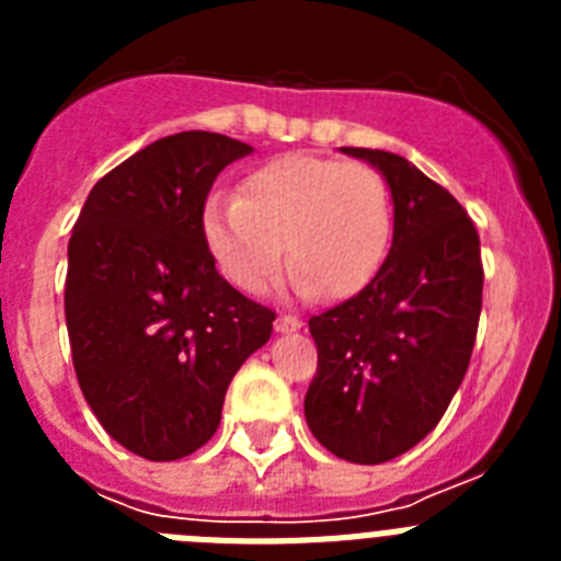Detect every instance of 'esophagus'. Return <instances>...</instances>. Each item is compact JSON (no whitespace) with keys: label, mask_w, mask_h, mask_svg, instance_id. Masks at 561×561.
<instances>
[{"label":"esophagus","mask_w":561,"mask_h":561,"mask_svg":"<svg viewBox=\"0 0 561 561\" xmlns=\"http://www.w3.org/2000/svg\"><path fill=\"white\" fill-rule=\"evenodd\" d=\"M300 329H304V323H300V317L295 314H280L275 320L277 334H291V331H300Z\"/></svg>","instance_id":"esophagus-1"}]
</instances>
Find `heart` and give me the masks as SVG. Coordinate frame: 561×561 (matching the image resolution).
Masks as SVG:
<instances>
[{"mask_svg":"<svg viewBox=\"0 0 561 561\" xmlns=\"http://www.w3.org/2000/svg\"><path fill=\"white\" fill-rule=\"evenodd\" d=\"M390 236L393 205L379 173L309 153L264 162L238 199L210 196L202 207L207 252L241 291L264 289L289 252L297 291L351 297L379 275Z\"/></svg>","mask_w":561,"mask_h":561,"instance_id":"heart-1","label":"heart"}]
</instances>
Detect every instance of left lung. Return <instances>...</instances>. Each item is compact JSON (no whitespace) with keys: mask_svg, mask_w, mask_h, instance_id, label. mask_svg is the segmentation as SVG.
<instances>
[{"mask_svg":"<svg viewBox=\"0 0 561 561\" xmlns=\"http://www.w3.org/2000/svg\"><path fill=\"white\" fill-rule=\"evenodd\" d=\"M370 162L393 196V244L379 275L314 314L317 374L306 424L336 458L385 463L413 449L463 381L483 306L472 219L399 153L342 148Z\"/></svg>","mask_w":561,"mask_h":561,"instance_id":"1","label":"left lung"}]
</instances>
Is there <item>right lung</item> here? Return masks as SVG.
<instances>
[{"label":"right lung","mask_w":561,"mask_h":561,"mask_svg":"<svg viewBox=\"0 0 561 561\" xmlns=\"http://www.w3.org/2000/svg\"><path fill=\"white\" fill-rule=\"evenodd\" d=\"M252 146L180 131L108 171L69 238V348L108 435L146 460L213 438L225 393L266 345L275 311L232 289L202 238L213 182Z\"/></svg>","instance_id":"add662e5"}]
</instances>
